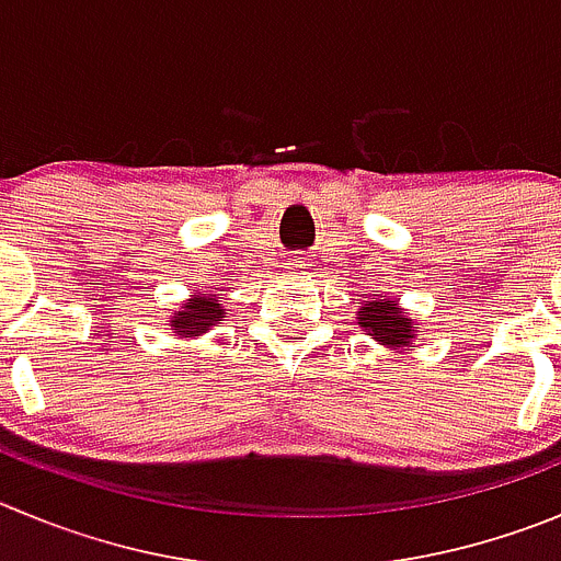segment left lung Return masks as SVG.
<instances>
[{"label":"left lung","mask_w":561,"mask_h":561,"mask_svg":"<svg viewBox=\"0 0 561 561\" xmlns=\"http://www.w3.org/2000/svg\"><path fill=\"white\" fill-rule=\"evenodd\" d=\"M357 323L370 340L390 348V352H412L417 340V321L390 298H368L357 310Z\"/></svg>","instance_id":"8db88e82"}]
</instances>
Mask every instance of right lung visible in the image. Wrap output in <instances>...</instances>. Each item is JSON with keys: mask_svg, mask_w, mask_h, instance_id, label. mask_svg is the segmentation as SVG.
<instances>
[{"mask_svg": "<svg viewBox=\"0 0 561 561\" xmlns=\"http://www.w3.org/2000/svg\"><path fill=\"white\" fill-rule=\"evenodd\" d=\"M224 318H227V310H224V305L218 301L216 293L198 290L187 298L185 305L171 310L169 327L176 337L196 340L202 337L207 329L216 327L218 321H224Z\"/></svg>", "mask_w": 561, "mask_h": 561, "instance_id": "add662e5", "label": "right lung"}]
</instances>
